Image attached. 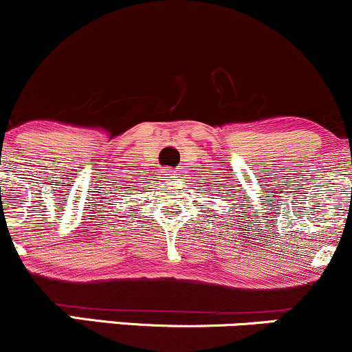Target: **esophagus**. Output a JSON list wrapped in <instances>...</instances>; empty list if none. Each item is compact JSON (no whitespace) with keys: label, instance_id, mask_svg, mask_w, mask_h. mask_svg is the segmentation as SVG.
Wrapping results in <instances>:
<instances>
[{"label":"esophagus","instance_id":"1","mask_svg":"<svg viewBox=\"0 0 352 352\" xmlns=\"http://www.w3.org/2000/svg\"><path fill=\"white\" fill-rule=\"evenodd\" d=\"M162 175H164V180H166V182H172V180H175L177 177L180 175V173L175 172V170L166 168V170H164V172H162Z\"/></svg>","mask_w":352,"mask_h":352}]
</instances>
